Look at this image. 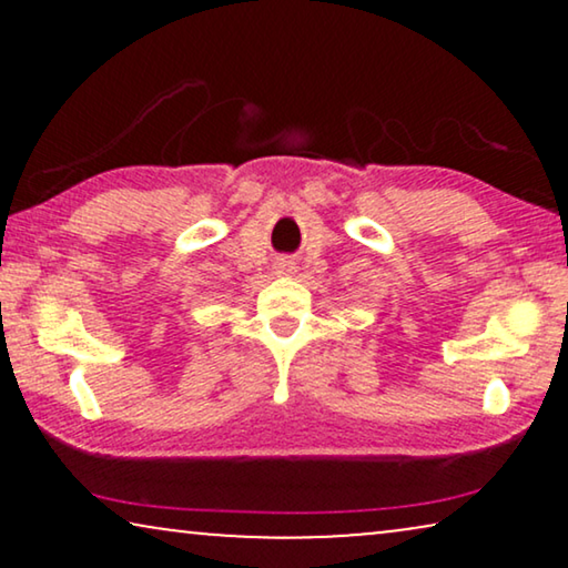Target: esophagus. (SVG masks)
<instances>
[{"mask_svg": "<svg viewBox=\"0 0 568 568\" xmlns=\"http://www.w3.org/2000/svg\"><path fill=\"white\" fill-rule=\"evenodd\" d=\"M284 268H292V263H284Z\"/></svg>", "mask_w": 568, "mask_h": 568, "instance_id": "34e87169", "label": "esophagus"}]
</instances>
